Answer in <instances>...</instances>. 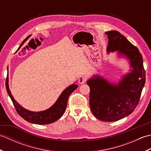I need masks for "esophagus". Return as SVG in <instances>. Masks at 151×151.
<instances>
[{"label": "esophagus", "mask_w": 151, "mask_h": 151, "mask_svg": "<svg viewBox=\"0 0 151 151\" xmlns=\"http://www.w3.org/2000/svg\"><path fill=\"white\" fill-rule=\"evenodd\" d=\"M86 82V78L84 76H80L78 78V83L80 84H84Z\"/></svg>", "instance_id": "obj_1"}]
</instances>
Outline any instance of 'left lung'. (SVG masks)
<instances>
[{
  "label": "left lung",
  "instance_id": "obj_1",
  "mask_svg": "<svg viewBox=\"0 0 151 151\" xmlns=\"http://www.w3.org/2000/svg\"><path fill=\"white\" fill-rule=\"evenodd\" d=\"M108 37L107 52H117L130 60L132 72L122 78L117 85L111 84L100 76L89 79V106L98 119L111 122L132 114L139 103L145 83V70L142 54L118 31L106 32Z\"/></svg>",
  "mask_w": 151,
  "mask_h": 151
}]
</instances>
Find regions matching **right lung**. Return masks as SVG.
<instances>
[{
	"instance_id": "add662e5",
	"label": "right lung",
	"mask_w": 151,
	"mask_h": 151,
	"mask_svg": "<svg viewBox=\"0 0 151 151\" xmlns=\"http://www.w3.org/2000/svg\"><path fill=\"white\" fill-rule=\"evenodd\" d=\"M25 41L26 40H24V41ZM23 42L22 43L19 48L21 47ZM6 88L16 111L21 117L31 123L47 124L54 123L62 116L66 109L67 101H68L69 95L78 88V86L75 84L69 86L62 93V94L60 95L59 98L58 99V100L53 106L46 110L37 112L26 110V109L22 108L21 105H19L18 102L15 100L9 89L8 76L6 80Z\"/></svg>"
}]
</instances>
